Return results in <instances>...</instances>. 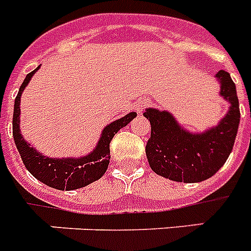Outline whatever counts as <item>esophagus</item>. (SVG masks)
<instances>
[{
  "label": "esophagus",
  "instance_id": "obj_1",
  "mask_svg": "<svg viewBox=\"0 0 251 251\" xmlns=\"http://www.w3.org/2000/svg\"><path fill=\"white\" fill-rule=\"evenodd\" d=\"M147 104H148V101L147 100H138L135 104L132 105V108H134V111H135L136 113H142L144 108L147 107Z\"/></svg>",
  "mask_w": 251,
  "mask_h": 251
}]
</instances>
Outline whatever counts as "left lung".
<instances>
[{
  "mask_svg": "<svg viewBox=\"0 0 251 251\" xmlns=\"http://www.w3.org/2000/svg\"><path fill=\"white\" fill-rule=\"evenodd\" d=\"M215 78L229 109L215 126L202 132L184 129L169 111L147 108L143 116L151 122L146 154L156 174L174 182L199 183L211 178L232 152L240 124L236 85L229 73L219 71Z\"/></svg>",
  "mask_w": 251,
  "mask_h": 251,
  "instance_id": "1",
  "label": "left lung"
}]
</instances>
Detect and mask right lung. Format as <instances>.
<instances>
[{
    "label": "right lung",
    "instance_id": "add662e5",
    "mask_svg": "<svg viewBox=\"0 0 251 251\" xmlns=\"http://www.w3.org/2000/svg\"><path fill=\"white\" fill-rule=\"evenodd\" d=\"M38 69H40V66L26 75L20 86L19 93L15 98L13 116V135L15 146L19 151L20 157L23 160L26 170L37 180L51 188L60 189V191H73V189L82 188L104 175L109 165V158H111L109 143L112 138L115 136V134H117L120 129L135 119L136 113L130 112L129 115L124 116L121 119L116 120L105 126L95 148L86 156L67 158L48 157L40 153L34 147L24 140L20 132V98L25 86L29 83L30 78Z\"/></svg>",
    "mask_w": 251,
    "mask_h": 251
}]
</instances>
